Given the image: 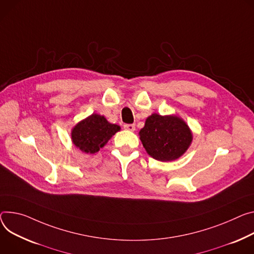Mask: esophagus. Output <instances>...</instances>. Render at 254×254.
I'll list each match as a JSON object with an SVG mask.
<instances>
[{
	"label": "esophagus",
	"instance_id": "1",
	"mask_svg": "<svg viewBox=\"0 0 254 254\" xmlns=\"http://www.w3.org/2000/svg\"><path fill=\"white\" fill-rule=\"evenodd\" d=\"M124 127H125V129H127L129 131H134L135 130V126L134 125H125Z\"/></svg>",
	"mask_w": 254,
	"mask_h": 254
}]
</instances>
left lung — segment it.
Wrapping results in <instances>:
<instances>
[{
	"mask_svg": "<svg viewBox=\"0 0 254 254\" xmlns=\"http://www.w3.org/2000/svg\"><path fill=\"white\" fill-rule=\"evenodd\" d=\"M139 135L147 153L162 162L180 158L190 147L193 139L188 124L176 114H151Z\"/></svg>",
	"mask_w": 254,
	"mask_h": 254,
	"instance_id": "obj_1",
	"label": "left lung"
}]
</instances>
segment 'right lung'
I'll use <instances>...</instances> for the list:
<instances>
[{"label": "right lung", "mask_w": 254, "mask_h": 254, "mask_svg": "<svg viewBox=\"0 0 254 254\" xmlns=\"http://www.w3.org/2000/svg\"><path fill=\"white\" fill-rule=\"evenodd\" d=\"M120 130V126L110 124L103 115L93 113L72 128L71 139L76 148L83 153L94 154Z\"/></svg>", "instance_id": "obj_1"}]
</instances>
